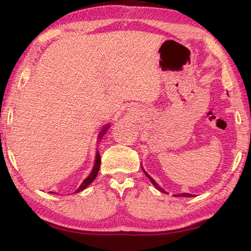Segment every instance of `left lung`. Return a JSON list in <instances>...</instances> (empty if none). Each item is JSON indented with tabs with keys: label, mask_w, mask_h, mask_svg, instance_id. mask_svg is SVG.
<instances>
[{
	"label": "left lung",
	"mask_w": 251,
	"mask_h": 251,
	"mask_svg": "<svg viewBox=\"0 0 251 251\" xmlns=\"http://www.w3.org/2000/svg\"><path fill=\"white\" fill-rule=\"evenodd\" d=\"M143 172L144 173H145V175L148 177V178H150V180L152 182V185H154L155 187H156V188L157 189H158L159 190V192H161V193H164V194H167L166 192H165V190L163 189V188H160V187L158 186V184H157V182L154 180V179H152V178L150 176V175H148V174L145 172V171H144V168H143ZM175 196H177V197H193V195L192 194H188V193H184V194H179V195H175Z\"/></svg>",
	"instance_id": "8db88e82"
}]
</instances>
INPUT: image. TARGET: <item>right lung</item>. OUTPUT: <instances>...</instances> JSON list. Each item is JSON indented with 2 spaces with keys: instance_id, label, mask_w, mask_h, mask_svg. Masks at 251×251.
<instances>
[{
  "instance_id": "1",
  "label": "right lung",
  "mask_w": 251,
  "mask_h": 251,
  "mask_svg": "<svg viewBox=\"0 0 251 251\" xmlns=\"http://www.w3.org/2000/svg\"><path fill=\"white\" fill-rule=\"evenodd\" d=\"M107 128H108V125H107V126H105L104 128L101 129L100 134V139L101 138V136H103V135L106 133V130H107ZM100 152H99V151H97V152H96V158H95L94 167H93L92 172H91V174H90V176H88V177L86 178V179H85V180L82 182V185H80V186L78 187V189L76 190L75 193H79V192H82L83 189L86 188V187H87L88 185L92 184V182L94 181V179H95L96 176H97V173H99V171H100Z\"/></svg>"
}]
</instances>
